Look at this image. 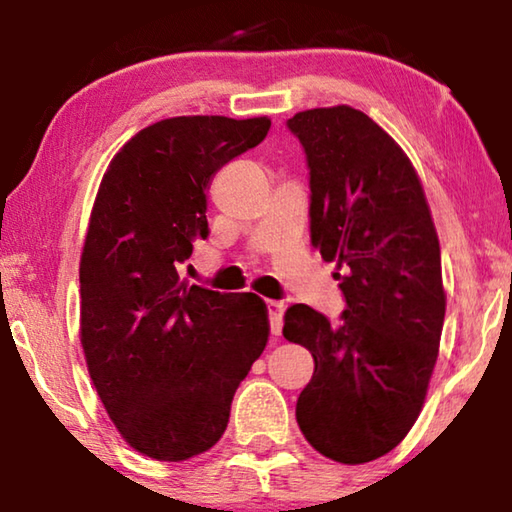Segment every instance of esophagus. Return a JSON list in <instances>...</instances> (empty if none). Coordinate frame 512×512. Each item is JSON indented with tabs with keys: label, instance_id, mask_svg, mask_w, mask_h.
Here are the masks:
<instances>
[{
	"label": "esophagus",
	"instance_id": "obj_1",
	"mask_svg": "<svg viewBox=\"0 0 512 512\" xmlns=\"http://www.w3.org/2000/svg\"><path fill=\"white\" fill-rule=\"evenodd\" d=\"M268 309V323H271V334L280 336L282 334V316H284V302L282 300H266Z\"/></svg>",
	"mask_w": 512,
	"mask_h": 512
}]
</instances>
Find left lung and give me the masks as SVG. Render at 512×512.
Instances as JSON below:
<instances>
[{
    "label": "left lung",
    "mask_w": 512,
    "mask_h": 512,
    "mask_svg": "<svg viewBox=\"0 0 512 512\" xmlns=\"http://www.w3.org/2000/svg\"><path fill=\"white\" fill-rule=\"evenodd\" d=\"M309 169V237L334 262L339 323L307 305L284 314L314 375L296 420L309 445L348 465L375 461L418 420L445 320L440 244L413 164L350 106L293 115Z\"/></svg>",
    "instance_id": "obj_1"
}]
</instances>
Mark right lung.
<instances>
[{
    "mask_svg": "<svg viewBox=\"0 0 512 512\" xmlns=\"http://www.w3.org/2000/svg\"><path fill=\"white\" fill-rule=\"evenodd\" d=\"M271 119L173 117L112 158L81 255V343L126 443L158 461L216 445L230 404L268 341L255 293L178 277L207 230V189L223 164L264 140Z\"/></svg>",
    "mask_w": 512,
    "mask_h": 512,
    "instance_id": "right-lung-1",
    "label": "right lung"
}]
</instances>
